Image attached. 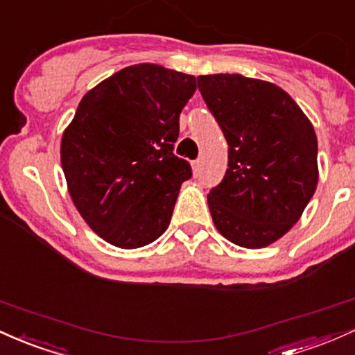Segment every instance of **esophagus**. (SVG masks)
Segmentation results:
<instances>
[{
    "label": "esophagus",
    "mask_w": 355,
    "mask_h": 355,
    "mask_svg": "<svg viewBox=\"0 0 355 355\" xmlns=\"http://www.w3.org/2000/svg\"><path fill=\"white\" fill-rule=\"evenodd\" d=\"M193 171L194 174H199V171H201V159H196V161H193Z\"/></svg>",
    "instance_id": "1"
}]
</instances>
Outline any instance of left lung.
<instances>
[{"label": "left lung", "instance_id": "1", "mask_svg": "<svg viewBox=\"0 0 355 355\" xmlns=\"http://www.w3.org/2000/svg\"><path fill=\"white\" fill-rule=\"evenodd\" d=\"M198 89L228 142V169L208 194L214 225L243 248L292 228L318 181L317 137L295 101L243 75H199Z\"/></svg>", "mask_w": 355, "mask_h": 355}]
</instances>
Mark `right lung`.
<instances>
[{
	"label": "right lung",
	"instance_id": "right-lung-1",
	"mask_svg": "<svg viewBox=\"0 0 355 355\" xmlns=\"http://www.w3.org/2000/svg\"><path fill=\"white\" fill-rule=\"evenodd\" d=\"M196 78L153 63L127 67L92 89L62 137V167L78 213L119 248H141L169 226L193 176L178 157L179 115Z\"/></svg>",
	"mask_w": 355,
	"mask_h": 355
}]
</instances>
